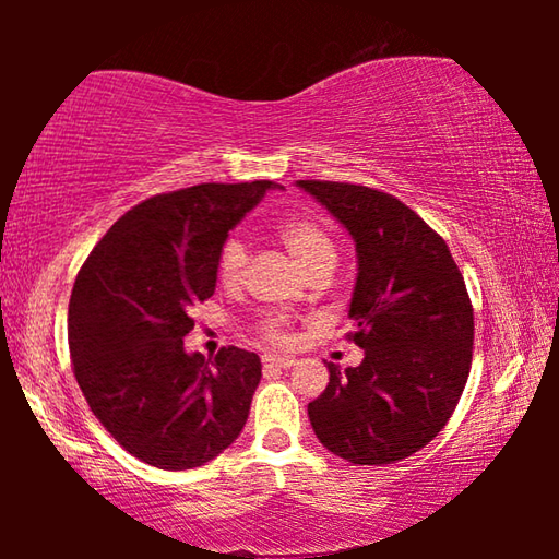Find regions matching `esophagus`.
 I'll use <instances>...</instances> for the list:
<instances>
[{
  "label": "esophagus",
  "instance_id": "34e87169",
  "mask_svg": "<svg viewBox=\"0 0 559 559\" xmlns=\"http://www.w3.org/2000/svg\"><path fill=\"white\" fill-rule=\"evenodd\" d=\"M296 365V357H281V355H266L263 357V367H278V370H288Z\"/></svg>",
  "mask_w": 559,
  "mask_h": 559
}]
</instances>
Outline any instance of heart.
<instances>
[{
    "label": "heart",
    "mask_w": 559,
    "mask_h": 559,
    "mask_svg": "<svg viewBox=\"0 0 559 559\" xmlns=\"http://www.w3.org/2000/svg\"><path fill=\"white\" fill-rule=\"evenodd\" d=\"M278 241L286 246V251L306 269L310 276L318 271H330L335 263V243L330 234L310 216H286L276 224ZM246 263H249V249L241 239H226L219 261H216V273L226 286H236L243 278ZM261 333L271 343H286L288 340V320L283 316H271L261 323Z\"/></svg>",
    "instance_id": "heart-1"
}]
</instances>
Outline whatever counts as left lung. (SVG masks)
<instances>
[{"label": "left lung", "instance_id": "8db88e82", "mask_svg": "<svg viewBox=\"0 0 559 559\" xmlns=\"http://www.w3.org/2000/svg\"><path fill=\"white\" fill-rule=\"evenodd\" d=\"M353 236L357 281L349 340L357 367L330 362L325 392L308 404L316 437L359 466L412 456L447 427L468 380L473 308L447 241L380 189L298 179Z\"/></svg>", "mask_w": 559, "mask_h": 559}]
</instances>
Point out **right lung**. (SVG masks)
<instances>
[{
  "label": "right lung",
  "instance_id": "right-lung-1",
  "mask_svg": "<svg viewBox=\"0 0 559 559\" xmlns=\"http://www.w3.org/2000/svg\"><path fill=\"white\" fill-rule=\"evenodd\" d=\"M276 182L197 185L140 202L73 283L69 349L83 396L122 449L165 471L204 466L239 437L261 359L187 353L189 310L214 296L226 236Z\"/></svg>",
  "mask_w": 559,
  "mask_h": 559
}]
</instances>
